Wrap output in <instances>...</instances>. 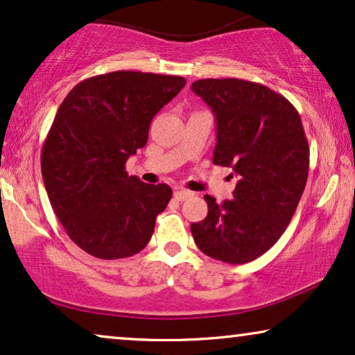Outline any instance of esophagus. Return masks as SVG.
<instances>
[{
    "label": "esophagus",
    "mask_w": 355,
    "mask_h": 355,
    "mask_svg": "<svg viewBox=\"0 0 355 355\" xmlns=\"http://www.w3.org/2000/svg\"><path fill=\"white\" fill-rule=\"evenodd\" d=\"M192 196H194V192L187 191V189H178V191L174 192V199L179 200V202L186 200V199H189V197H192Z\"/></svg>",
    "instance_id": "34e87169"
}]
</instances>
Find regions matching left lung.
Instances as JSON below:
<instances>
[{"mask_svg":"<svg viewBox=\"0 0 355 355\" xmlns=\"http://www.w3.org/2000/svg\"><path fill=\"white\" fill-rule=\"evenodd\" d=\"M192 91L217 121L214 163L238 176L233 199H204L209 214L192 223L204 254L245 264L270 250L295 214L310 168V148L292 103L268 86L238 78H207Z\"/></svg>","mask_w":355,"mask_h":355,"instance_id":"8db88e82","label":"left lung"}]
</instances>
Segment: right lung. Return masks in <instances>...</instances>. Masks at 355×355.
Returning <instances> with one entry per match:
<instances>
[{
	"label": "right lung",
	"mask_w": 355,
	"mask_h": 355,
	"mask_svg": "<svg viewBox=\"0 0 355 355\" xmlns=\"http://www.w3.org/2000/svg\"><path fill=\"white\" fill-rule=\"evenodd\" d=\"M184 85L182 76L112 71L78 83L60 104L40 166L55 215L87 254L122 259L148 245L173 191L128 176L125 163Z\"/></svg>",
	"instance_id": "1"
}]
</instances>
